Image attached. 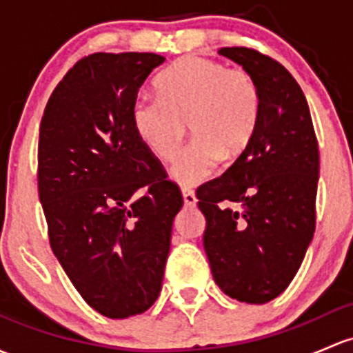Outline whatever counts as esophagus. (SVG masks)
Wrapping results in <instances>:
<instances>
[{
    "instance_id": "obj_1",
    "label": "esophagus",
    "mask_w": 353,
    "mask_h": 353,
    "mask_svg": "<svg viewBox=\"0 0 353 353\" xmlns=\"http://www.w3.org/2000/svg\"><path fill=\"white\" fill-rule=\"evenodd\" d=\"M183 198H184V205L189 208L196 206V201H198V199H196L194 191H191V189L188 188H183Z\"/></svg>"
}]
</instances>
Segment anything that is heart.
Returning <instances> with one entry per match:
<instances>
[{"label": "heart", "mask_w": 353, "mask_h": 353, "mask_svg": "<svg viewBox=\"0 0 353 353\" xmlns=\"http://www.w3.org/2000/svg\"><path fill=\"white\" fill-rule=\"evenodd\" d=\"M157 91L133 103L132 123L147 150L164 162L176 157L188 125L192 139L170 169L183 186L210 179L221 157H239L254 137L261 94L245 69L189 55L159 76Z\"/></svg>", "instance_id": "1"}]
</instances>
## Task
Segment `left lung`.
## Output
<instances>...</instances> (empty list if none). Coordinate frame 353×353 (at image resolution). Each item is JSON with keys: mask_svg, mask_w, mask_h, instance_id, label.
I'll return each instance as SVG.
<instances>
[{"mask_svg": "<svg viewBox=\"0 0 353 353\" xmlns=\"http://www.w3.org/2000/svg\"><path fill=\"white\" fill-rule=\"evenodd\" d=\"M220 54L252 74L261 111L242 155L196 191L206 218L203 245L225 294L264 304L294 279L313 240L320 154L307 101L289 70L247 47Z\"/></svg>", "mask_w": 353, "mask_h": 353, "instance_id": "left-lung-1", "label": "left lung"}]
</instances>
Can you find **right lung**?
I'll return each instance as SVG.
<instances>
[{"label":"right lung","mask_w":353,"mask_h":353,"mask_svg":"<svg viewBox=\"0 0 353 353\" xmlns=\"http://www.w3.org/2000/svg\"><path fill=\"white\" fill-rule=\"evenodd\" d=\"M164 61L148 52L81 59L40 123L39 198L52 252L84 301L114 320L159 298L183 208L179 188L132 123L140 86Z\"/></svg>","instance_id":"obj_1"}]
</instances>
